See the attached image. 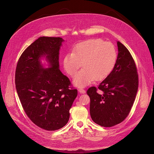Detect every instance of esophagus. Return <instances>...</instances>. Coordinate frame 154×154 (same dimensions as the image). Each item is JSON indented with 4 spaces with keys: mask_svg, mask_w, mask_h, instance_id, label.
<instances>
[{
    "mask_svg": "<svg viewBox=\"0 0 154 154\" xmlns=\"http://www.w3.org/2000/svg\"><path fill=\"white\" fill-rule=\"evenodd\" d=\"M79 93H82V94H85V93H86L85 90L84 89H82V88L79 89Z\"/></svg>",
    "mask_w": 154,
    "mask_h": 154,
    "instance_id": "obj_1",
    "label": "esophagus"
}]
</instances>
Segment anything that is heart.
Returning a JSON list of instances; mask_svg holds the SVG:
<instances>
[{
  "instance_id": "obj_1",
  "label": "heart",
  "mask_w": 154,
  "mask_h": 154,
  "mask_svg": "<svg viewBox=\"0 0 154 154\" xmlns=\"http://www.w3.org/2000/svg\"><path fill=\"white\" fill-rule=\"evenodd\" d=\"M116 60V51L112 43L93 39L76 45L72 53L65 55L63 66L66 72L73 77L82 63L83 69L75 76L74 83L83 87L95 80H105L113 70Z\"/></svg>"
}]
</instances>
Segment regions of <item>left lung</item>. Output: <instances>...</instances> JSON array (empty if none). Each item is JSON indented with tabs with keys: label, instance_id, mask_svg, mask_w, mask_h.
I'll use <instances>...</instances> for the list:
<instances>
[{
	"label": "left lung",
	"instance_id": "8db88e82",
	"mask_svg": "<svg viewBox=\"0 0 154 154\" xmlns=\"http://www.w3.org/2000/svg\"><path fill=\"white\" fill-rule=\"evenodd\" d=\"M118 55L111 74L97 88L86 91L90 98V111L97 124L111 127L122 122L128 115L138 88L135 62L128 50L117 41Z\"/></svg>",
	"mask_w": 154,
	"mask_h": 154
}]
</instances>
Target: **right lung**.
<instances>
[{"instance_id": "add662e5", "label": "right lung", "mask_w": 154, "mask_h": 154, "mask_svg": "<svg viewBox=\"0 0 154 154\" xmlns=\"http://www.w3.org/2000/svg\"><path fill=\"white\" fill-rule=\"evenodd\" d=\"M60 37H39L19 57L15 72L16 91L29 118L39 127L58 130L69 119L77 96L69 78L59 69ZM46 56L51 67L43 69L39 58Z\"/></svg>"}]
</instances>
